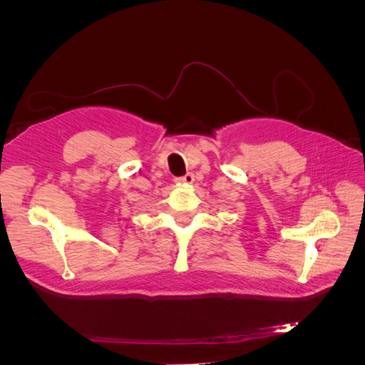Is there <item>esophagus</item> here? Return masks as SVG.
<instances>
[{"instance_id":"1","label":"esophagus","mask_w":365,"mask_h":365,"mask_svg":"<svg viewBox=\"0 0 365 365\" xmlns=\"http://www.w3.org/2000/svg\"><path fill=\"white\" fill-rule=\"evenodd\" d=\"M195 181V176L192 173H185L184 176H178V178H175L176 184H182V185H190Z\"/></svg>"}]
</instances>
